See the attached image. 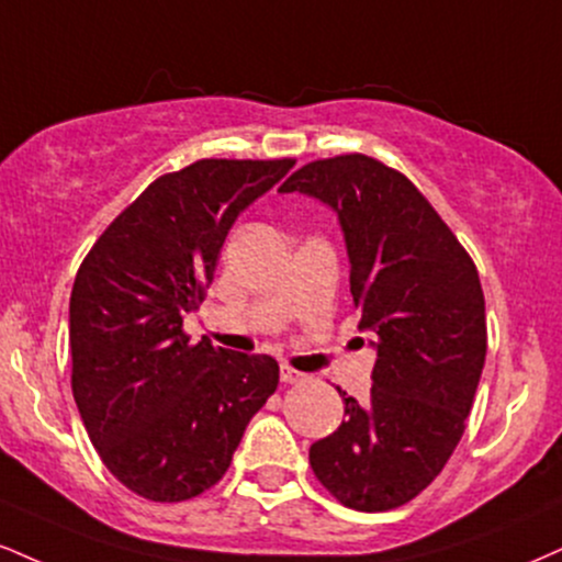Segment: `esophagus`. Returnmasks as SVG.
Returning <instances> with one entry per match:
<instances>
[{"mask_svg": "<svg viewBox=\"0 0 562 562\" xmlns=\"http://www.w3.org/2000/svg\"><path fill=\"white\" fill-rule=\"evenodd\" d=\"M280 380L285 384H301V382H306V374H301V371H295L290 367H282L280 369Z\"/></svg>", "mask_w": 562, "mask_h": 562, "instance_id": "1", "label": "esophagus"}]
</instances>
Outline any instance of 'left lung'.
<instances>
[{"label": "left lung", "instance_id": "left-lung-1", "mask_svg": "<svg viewBox=\"0 0 562 562\" xmlns=\"http://www.w3.org/2000/svg\"><path fill=\"white\" fill-rule=\"evenodd\" d=\"M280 191L340 216L361 329L376 333L369 401L340 390L346 418L308 463L346 508H401L450 461L474 405L486 356L476 263L414 182L367 154L308 161Z\"/></svg>", "mask_w": 562, "mask_h": 562}]
</instances>
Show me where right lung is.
I'll return each mask as SVG.
<instances>
[{"label": "right lung", "instance_id": "obj_1", "mask_svg": "<svg viewBox=\"0 0 562 562\" xmlns=\"http://www.w3.org/2000/svg\"><path fill=\"white\" fill-rule=\"evenodd\" d=\"M295 159H199L161 175L80 263L70 295L72 397L110 474L151 503L225 476L280 382L272 356L191 342L227 229Z\"/></svg>", "mask_w": 562, "mask_h": 562}]
</instances>
